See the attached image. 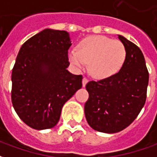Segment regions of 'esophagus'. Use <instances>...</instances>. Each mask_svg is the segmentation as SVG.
I'll return each instance as SVG.
<instances>
[{"mask_svg":"<svg viewBox=\"0 0 157 157\" xmlns=\"http://www.w3.org/2000/svg\"><path fill=\"white\" fill-rule=\"evenodd\" d=\"M87 82H88V79L86 78V77H83V79H82V86H85Z\"/></svg>","mask_w":157,"mask_h":157,"instance_id":"34e87169","label":"esophagus"}]
</instances>
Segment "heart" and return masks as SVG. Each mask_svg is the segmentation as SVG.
<instances>
[{
    "instance_id": "heart-1",
    "label": "heart",
    "mask_w": 157,
    "mask_h": 157,
    "mask_svg": "<svg viewBox=\"0 0 157 157\" xmlns=\"http://www.w3.org/2000/svg\"><path fill=\"white\" fill-rule=\"evenodd\" d=\"M69 60L76 68L89 63V72L95 78L109 77L120 71L127 57L125 45L119 40L104 36H91L83 39L77 49H71Z\"/></svg>"
}]
</instances>
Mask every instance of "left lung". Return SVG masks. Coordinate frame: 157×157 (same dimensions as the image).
Masks as SVG:
<instances>
[{
  "instance_id": "left-lung-1",
  "label": "left lung",
  "mask_w": 157,
  "mask_h": 157,
  "mask_svg": "<svg viewBox=\"0 0 157 157\" xmlns=\"http://www.w3.org/2000/svg\"><path fill=\"white\" fill-rule=\"evenodd\" d=\"M118 39L127 49L123 67L114 75L86 85V121L93 129L109 134L124 129L137 118L145 105L149 82L141 50L124 37L118 35Z\"/></svg>"
}]
</instances>
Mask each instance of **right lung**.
Returning a JSON list of instances; mask_svg holds the SVG:
<instances>
[{"mask_svg":"<svg viewBox=\"0 0 157 157\" xmlns=\"http://www.w3.org/2000/svg\"><path fill=\"white\" fill-rule=\"evenodd\" d=\"M71 43L66 31L44 29L22 45L12 74V102L34 129L55 127L65 102L82 86V75L66 70Z\"/></svg>","mask_w":157,"mask_h":157,"instance_id":"right-lung-1","label":"right lung"}]
</instances>
